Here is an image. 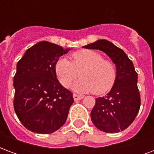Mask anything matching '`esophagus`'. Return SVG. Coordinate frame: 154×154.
Returning <instances> with one entry per match:
<instances>
[{
    "instance_id": "34e87169",
    "label": "esophagus",
    "mask_w": 154,
    "mask_h": 154,
    "mask_svg": "<svg viewBox=\"0 0 154 154\" xmlns=\"http://www.w3.org/2000/svg\"><path fill=\"white\" fill-rule=\"evenodd\" d=\"M83 98L82 96H79V95H77V94H73V99L75 100H82Z\"/></svg>"
}]
</instances>
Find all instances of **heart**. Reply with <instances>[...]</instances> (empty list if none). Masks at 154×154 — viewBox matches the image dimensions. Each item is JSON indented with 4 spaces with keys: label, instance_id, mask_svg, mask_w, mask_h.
Here are the masks:
<instances>
[{
    "label": "heart",
    "instance_id": "obj_1",
    "mask_svg": "<svg viewBox=\"0 0 154 154\" xmlns=\"http://www.w3.org/2000/svg\"><path fill=\"white\" fill-rule=\"evenodd\" d=\"M72 61L59 58L54 66L57 79L63 87H68L78 77L81 79L72 85L77 92L101 95L113 87L116 80V67L111 61L103 59L101 54L91 49H81L72 55Z\"/></svg>",
    "mask_w": 154,
    "mask_h": 154
}]
</instances>
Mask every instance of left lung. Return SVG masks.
<instances>
[{"label":"left lung","instance_id":"1","mask_svg":"<svg viewBox=\"0 0 154 154\" xmlns=\"http://www.w3.org/2000/svg\"><path fill=\"white\" fill-rule=\"evenodd\" d=\"M83 48L104 52L115 63L117 72L116 82L110 92L105 97L96 98L91 112V121L103 132L113 134L123 131L134 120L140 107L138 74L132 61L121 48L106 39H99Z\"/></svg>","mask_w":154,"mask_h":154}]
</instances>
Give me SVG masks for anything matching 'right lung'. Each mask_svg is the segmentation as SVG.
<instances>
[{
    "label": "right lung",
    "mask_w": 154,
    "mask_h": 154,
    "mask_svg": "<svg viewBox=\"0 0 154 154\" xmlns=\"http://www.w3.org/2000/svg\"><path fill=\"white\" fill-rule=\"evenodd\" d=\"M70 50L41 41L25 51L17 63L14 109L22 125L32 132L51 134L66 122L74 100L57 80L54 66Z\"/></svg>",
    "instance_id": "1"
}]
</instances>
